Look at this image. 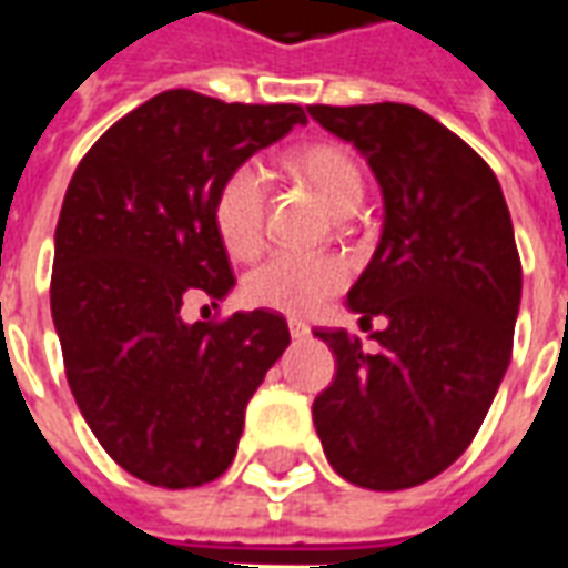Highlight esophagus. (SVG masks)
I'll use <instances>...</instances> for the list:
<instances>
[{"instance_id": "esophagus-1", "label": "esophagus", "mask_w": 568, "mask_h": 568, "mask_svg": "<svg viewBox=\"0 0 568 568\" xmlns=\"http://www.w3.org/2000/svg\"><path fill=\"white\" fill-rule=\"evenodd\" d=\"M288 334H292L295 341H304V337H310V325L301 320H288Z\"/></svg>"}]
</instances>
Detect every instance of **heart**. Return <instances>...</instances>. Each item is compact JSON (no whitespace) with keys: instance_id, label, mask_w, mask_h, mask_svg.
<instances>
[{"instance_id":"1","label":"heart","mask_w":568,"mask_h":568,"mask_svg":"<svg viewBox=\"0 0 568 568\" xmlns=\"http://www.w3.org/2000/svg\"><path fill=\"white\" fill-rule=\"evenodd\" d=\"M295 175L316 191V197L334 212L349 215L362 203L365 179L353 154L341 145H310L292 161ZM264 210H267V175L258 163H240L224 175L212 200V222L224 248L236 258L255 255L264 240ZM346 264L332 255L304 252H273L258 267H252L243 292L258 307L307 316L322 307L334 292L346 285Z\"/></svg>"}]
</instances>
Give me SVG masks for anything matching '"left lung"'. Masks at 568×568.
<instances>
[{
	"mask_svg": "<svg viewBox=\"0 0 568 568\" xmlns=\"http://www.w3.org/2000/svg\"><path fill=\"white\" fill-rule=\"evenodd\" d=\"M353 142L383 194L381 243L346 307L386 320L377 353L316 328L337 362L313 402L322 450L365 489H407L465 453L511 362L524 273L511 212L484 158L405 103L307 105Z\"/></svg>",
	"mask_w": 568,
	"mask_h": 568,
	"instance_id": "8db88e82",
	"label": "left lung"
}]
</instances>
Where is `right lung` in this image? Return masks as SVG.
Instances as JSON below:
<instances>
[{"instance_id":"1","label":"right lung","mask_w":568,"mask_h":568,"mask_svg":"<svg viewBox=\"0 0 568 568\" xmlns=\"http://www.w3.org/2000/svg\"><path fill=\"white\" fill-rule=\"evenodd\" d=\"M295 124L301 105L163 91L105 130L67 187L51 316L69 389L103 450L151 487L227 471L248 398L292 341L273 310L212 325L182 307L231 295L215 191Z\"/></svg>"}]
</instances>
